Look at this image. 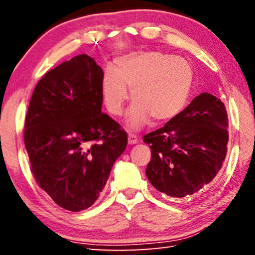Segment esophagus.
Segmentation results:
<instances>
[{
	"label": "esophagus",
	"instance_id": "obj_1",
	"mask_svg": "<svg viewBox=\"0 0 255 255\" xmlns=\"http://www.w3.org/2000/svg\"><path fill=\"white\" fill-rule=\"evenodd\" d=\"M137 141H138V137L135 135V133L129 132L128 133V144L132 145V144H136Z\"/></svg>",
	"mask_w": 255,
	"mask_h": 255
}]
</instances>
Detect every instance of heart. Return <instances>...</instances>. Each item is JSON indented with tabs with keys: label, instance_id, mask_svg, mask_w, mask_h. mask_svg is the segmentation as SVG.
<instances>
[{
	"label": "heart",
	"instance_id": "b5f03b06",
	"mask_svg": "<svg viewBox=\"0 0 255 255\" xmlns=\"http://www.w3.org/2000/svg\"><path fill=\"white\" fill-rule=\"evenodd\" d=\"M195 72L187 59L162 51H140L116 60V72L108 68L102 79V98L112 116L123 114L130 90L133 103L127 126L138 129L150 119L165 123L187 107Z\"/></svg>",
	"mask_w": 255,
	"mask_h": 255
}]
</instances>
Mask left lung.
Masks as SVG:
<instances>
[{"mask_svg": "<svg viewBox=\"0 0 255 255\" xmlns=\"http://www.w3.org/2000/svg\"><path fill=\"white\" fill-rule=\"evenodd\" d=\"M228 118L221 99L201 93L165 126L143 137L152 157L146 167L159 192L183 198L215 179L225 161Z\"/></svg>", "mask_w": 255, "mask_h": 255, "instance_id": "8db88e82", "label": "left lung"}]
</instances>
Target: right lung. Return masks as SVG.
<instances>
[{"mask_svg": "<svg viewBox=\"0 0 255 255\" xmlns=\"http://www.w3.org/2000/svg\"><path fill=\"white\" fill-rule=\"evenodd\" d=\"M102 68L82 54L47 72L34 88L24 145L39 187L64 209L94 204L127 133L103 114Z\"/></svg>", "mask_w": 255, "mask_h": 255, "instance_id": "add662e5", "label": "right lung"}]
</instances>
